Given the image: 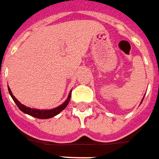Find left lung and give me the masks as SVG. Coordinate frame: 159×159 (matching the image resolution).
<instances>
[{
	"label": "left lung",
	"mask_w": 159,
	"mask_h": 159,
	"mask_svg": "<svg viewBox=\"0 0 159 159\" xmlns=\"http://www.w3.org/2000/svg\"><path fill=\"white\" fill-rule=\"evenodd\" d=\"M142 101H143V99H142Z\"/></svg>",
	"instance_id": "8db88e82"
}]
</instances>
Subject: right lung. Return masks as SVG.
<instances>
[{
  "label": "right lung",
  "instance_id": "obj_1",
  "mask_svg": "<svg viewBox=\"0 0 159 159\" xmlns=\"http://www.w3.org/2000/svg\"><path fill=\"white\" fill-rule=\"evenodd\" d=\"M8 91L9 93L11 95V98L13 99L14 102L17 104V106L19 109L24 113H27L29 115H30L32 117H34V118H37V119H50V118H52V117L57 115L59 113H61L62 110L65 108L66 107L68 106V102L70 101V97H71V91L70 93L68 95V99L62 104L60 105L57 107L56 108H53V109H49V110H40V109H34V108H31V107H28L24 106L23 104L21 103L19 101L17 100V98L12 95L11 93V90L10 88L8 86Z\"/></svg>",
  "mask_w": 159,
  "mask_h": 159
}]
</instances>
